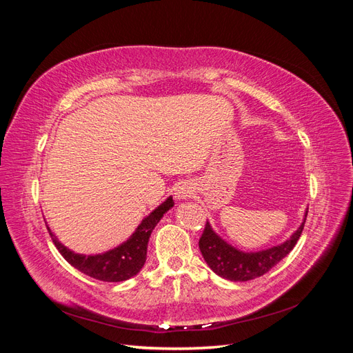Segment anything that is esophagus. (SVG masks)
I'll return each instance as SVG.
<instances>
[{
    "label": "esophagus",
    "instance_id": "obj_1",
    "mask_svg": "<svg viewBox=\"0 0 353 353\" xmlns=\"http://www.w3.org/2000/svg\"><path fill=\"white\" fill-rule=\"evenodd\" d=\"M193 191H194V188L190 183H181L175 187V197L176 199H187L193 194Z\"/></svg>",
    "mask_w": 353,
    "mask_h": 353
}]
</instances>
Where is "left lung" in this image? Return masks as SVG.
<instances>
[{
    "mask_svg": "<svg viewBox=\"0 0 353 353\" xmlns=\"http://www.w3.org/2000/svg\"><path fill=\"white\" fill-rule=\"evenodd\" d=\"M307 210L302 225L299 227L293 236L280 245L261 252H241L231 244L223 241L218 234L212 230L210 223L206 222L205 231L199 240L200 252L210 270L219 276L230 281H249L268 272L283 258L293 250L299 237L303 231Z\"/></svg>",
    "mask_w": 353,
    "mask_h": 353,
    "instance_id": "obj_1",
    "label": "left lung"
}]
</instances>
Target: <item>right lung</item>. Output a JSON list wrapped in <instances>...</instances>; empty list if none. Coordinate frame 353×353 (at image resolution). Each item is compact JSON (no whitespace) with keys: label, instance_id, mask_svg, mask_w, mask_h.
Returning <instances> with one entry per match:
<instances>
[{"label":"right lung","instance_id":"obj_1","mask_svg":"<svg viewBox=\"0 0 353 353\" xmlns=\"http://www.w3.org/2000/svg\"><path fill=\"white\" fill-rule=\"evenodd\" d=\"M172 206V197H168L162 205L157 206L150 215L143 219V222L138 225V228L130 239L121 245H117V248L101 254L85 256L73 253L56 239L50 228L48 231L52 243L56 244V248L59 249L63 258L72 266H74V268L95 280L119 283L131 279V276L141 271L147 259V244L148 239L152 236V231L157 225V222L162 219V216Z\"/></svg>","mask_w":353,"mask_h":353}]
</instances>
